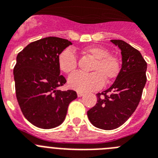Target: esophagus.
<instances>
[{"mask_svg":"<svg viewBox=\"0 0 158 158\" xmlns=\"http://www.w3.org/2000/svg\"><path fill=\"white\" fill-rule=\"evenodd\" d=\"M83 95H84V93H81V92H77V96H78V97H81Z\"/></svg>","mask_w":158,"mask_h":158,"instance_id":"esophagus-1","label":"esophagus"}]
</instances>
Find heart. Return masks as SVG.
I'll list each match as a JSON object with an SVG mask.
<instances>
[{
  "label": "heart",
  "instance_id": "1",
  "mask_svg": "<svg viewBox=\"0 0 158 158\" xmlns=\"http://www.w3.org/2000/svg\"><path fill=\"white\" fill-rule=\"evenodd\" d=\"M84 51L90 55L95 62L90 74L75 73L68 79L69 86L79 92L95 91L104 85V80L110 82L115 80L121 70V62L118 57L110 54L103 47H88ZM59 69L65 73H72L77 67V57L70 47L64 49L58 57Z\"/></svg>",
  "mask_w": 158,
  "mask_h": 158
}]
</instances>
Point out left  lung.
<instances>
[{"instance_id": "obj_1", "label": "left lung", "mask_w": 158, "mask_h": 158, "mask_svg": "<svg viewBox=\"0 0 158 158\" xmlns=\"http://www.w3.org/2000/svg\"><path fill=\"white\" fill-rule=\"evenodd\" d=\"M111 42L121 50L120 73L109 89L96 94L97 103L87 112L93 126L107 131L120 127L135 111L146 85L147 69L137 49L123 40Z\"/></svg>"}]
</instances>
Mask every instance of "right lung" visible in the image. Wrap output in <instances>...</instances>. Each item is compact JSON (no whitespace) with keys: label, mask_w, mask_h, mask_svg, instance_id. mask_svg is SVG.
<instances>
[{"label":"right lung","mask_w":158,"mask_h":158,"mask_svg":"<svg viewBox=\"0 0 158 158\" xmlns=\"http://www.w3.org/2000/svg\"><path fill=\"white\" fill-rule=\"evenodd\" d=\"M72 45L58 37L32 42L16 57L13 74L18 104L27 120L37 127L51 129L62 123L69 103L77 97L73 90L58 88L66 82L60 75L58 57Z\"/></svg>","instance_id":"obj_1"}]
</instances>
